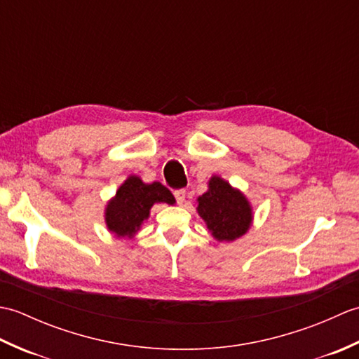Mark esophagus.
<instances>
[{
	"label": "esophagus",
	"instance_id": "1",
	"mask_svg": "<svg viewBox=\"0 0 359 359\" xmlns=\"http://www.w3.org/2000/svg\"><path fill=\"white\" fill-rule=\"evenodd\" d=\"M185 194H187L185 189H177V191H174V197H175V201H177L179 205L185 202Z\"/></svg>",
	"mask_w": 359,
	"mask_h": 359
}]
</instances>
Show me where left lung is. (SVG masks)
Masks as SVG:
<instances>
[{"instance_id": "8db88e82", "label": "left lung", "mask_w": 359, "mask_h": 359, "mask_svg": "<svg viewBox=\"0 0 359 359\" xmlns=\"http://www.w3.org/2000/svg\"><path fill=\"white\" fill-rule=\"evenodd\" d=\"M197 211L217 241H234L251 225V207L238 189L220 177H211L208 191L197 199Z\"/></svg>"}]
</instances>
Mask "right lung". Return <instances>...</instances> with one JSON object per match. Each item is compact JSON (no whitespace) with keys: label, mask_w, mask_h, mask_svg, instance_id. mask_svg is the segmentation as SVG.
I'll return each mask as SVG.
<instances>
[{"label":"right lung","mask_w":359,"mask_h":359,"mask_svg":"<svg viewBox=\"0 0 359 359\" xmlns=\"http://www.w3.org/2000/svg\"><path fill=\"white\" fill-rule=\"evenodd\" d=\"M157 202L172 205L175 199L160 182L143 184L137 175H131L106 207L108 230L117 238H133L143 220L148 219L152 205Z\"/></svg>","instance_id":"1"}]
</instances>
